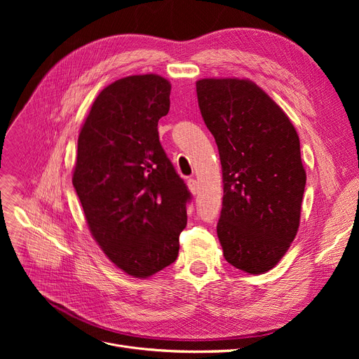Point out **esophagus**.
<instances>
[{"instance_id": "34e87169", "label": "esophagus", "mask_w": 359, "mask_h": 359, "mask_svg": "<svg viewBox=\"0 0 359 359\" xmlns=\"http://www.w3.org/2000/svg\"><path fill=\"white\" fill-rule=\"evenodd\" d=\"M187 187H189V191H191L194 195L198 194L199 184H198V182H196L195 179H189V180H187Z\"/></svg>"}]
</instances>
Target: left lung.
<instances>
[{"label":"left lung","mask_w":359,"mask_h":359,"mask_svg":"<svg viewBox=\"0 0 359 359\" xmlns=\"http://www.w3.org/2000/svg\"><path fill=\"white\" fill-rule=\"evenodd\" d=\"M196 94L222 167L217 234L224 257L243 272H268L299 225L306 170L297 130L253 81L203 79Z\"/></svg>","instance_id":"8db88e82"}]
</instances>
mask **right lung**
<instances>
[{"label":"right lung","mask_w":359,"mask_h":359,"mask_svg":"<svg viewBox=\"0 0 359 359\" xmlns=\"http://www.w3.org/2000/svg\"><path fill=\"white\" fill-rule=\"evenodd\" d=\"M170 83L156 74L111 83L80 130L72 184L91 236L115 265L147 278L172 265L192 196L158 138Z\"/></svg>","instance_id":"right-lung-1"}]
</instances>
